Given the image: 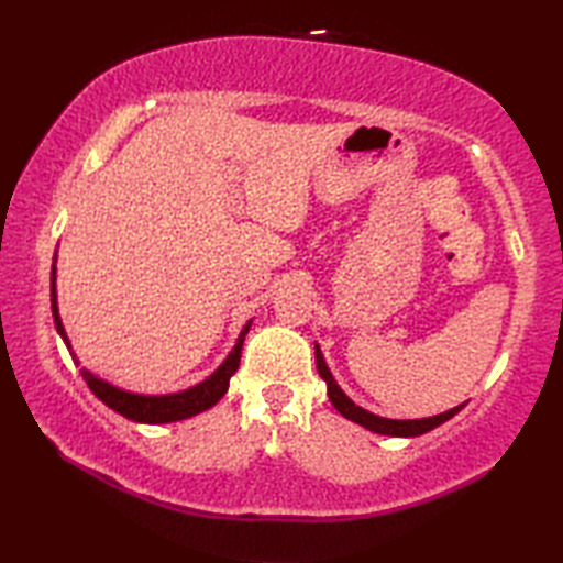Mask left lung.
Returning <instances> with one entry per match:
<instances>
[{
    "mask_svg": "<svg viewBox=\"0 0 563 563\" xmlns=\"http://www.w3.org/2000/svg\"><path fill=\"white\" fill-rule=\"evenodd\" d=\"M314 353H317V369H319L321 379L327 382L329 399H331L333 406H336V411H339L341 416L349 418V421H353V423H357V426H363V428H367V430H373V433L394 435V438H416V435H423V433H428V430L438 428L440 423L450 421V418H452L454 413H457V411H462L464 404H466V401H464V404L454 406V409H450V411H445V413H438V416H430V418H416V421H394V418H382V416H375V413L365 411L363 406H355L349 397H345L343 389L336 385V379H333L331 369L327 367L324 355H321L319 345H317Z\"/></svg>",
    "mask_w": 563,
    "mask_h": 563,
    "instance_id": "1",
    "label": "left lung"
}]
</instances>
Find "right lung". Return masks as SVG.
<instances>
[{
	"mask_svg": "<svg viewBox=\"0 0 563 563\" xmlns=\"http://www.w3.org/2000/svg\"><path fill=\"white\" fill-rule=\"evenodd\" d=\"M51 280H53L51 297H53L55 327H57L59 336H63L67 349H71L67 333H65V327H63V319H59V312H57L55 263H53ZM249 327H251V321L242 329V333H239L236 345L230 351V355L224 357V363L218 369H214V373L208 379H202L200 385L190 387V389H184V391L159 394V397H150V394H135V391H125L121 387H115V385H111V382L97 377V375L89 373V369H84V367H81V377L89 385V389L97 394V397L106 406H109V409H113L115 413L130 418V421H137V423H174V421H184V418H190V416H196V413L208 411L210 406H214L224 397L227 387H230V379H232V375L236 373V367H239V361H242V345H244V336L249 333ZM71 357H75V353H71Z\"/></svg>",
	"mask_w": 563,
	"mask_h": 563,
	"instance_id": "add662e5",
	"label": "right lung"
}]
</instances>
